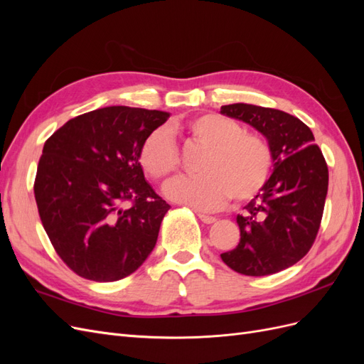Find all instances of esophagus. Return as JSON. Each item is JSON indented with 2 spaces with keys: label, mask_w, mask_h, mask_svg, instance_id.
Masks as SVG:
<instances>
[{
  "label": "esophagus",
  "mask_w": 364,
  "mask_h": 364,
  "mask_svg": "<svg viewBox=\"0 0 364 364\" xmlns=\"http://www.w3.org/2000/svg\"><path fill=\"white\" fill-rule=\"evenodd\" d=\"M199 218L202 220L205 225H213V223H215V220H217L215 217L208 215V214H199Z\"/></svg>",
  "instance_id": "obj_1"
}]
</instances>
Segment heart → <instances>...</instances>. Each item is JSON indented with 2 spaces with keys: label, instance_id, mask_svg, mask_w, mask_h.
Instances as JSON below:
<instances>
[{
  "label": "heart",
  "instance_id": "1",
  "mask_svg": "<svg viewBox=\"0 0 364 364\" xmlns=\"http://www.w3.org/2000/svg\"><path fill=\"white\" fill-rule=\"evenodd\" d=\"M206 149L197 162L199 176L179 178L165 186L171 200L202 211H211L230 200L253 199L267 183L273 168L270 141L259 132L245 130L237 119L220 114H202L174 127ZM138 159L155 182L168 179L181 168L179 150L168 130L149 132Z\"/></svg>",
  "mask_w": 364,
  "mask_h": 364
}]
</instances>
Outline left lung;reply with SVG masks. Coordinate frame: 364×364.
Instances as JSON below:
<instances>
[{"label":"left lung","instance_id":"obj_1","mask_svg":"<svg viewBox=\"0 0 364 364\" xmlns=\"http://www.w3.org/2000/svg\"><path fill=\"white\" fill-rule=\"evenodd\" d=\"M222 114L245 121L270 141L274 170L237 215L238 246L220 257L237 273L267 277L293 266L314 245L328 193V165L299 118L246 103L222 106Z\"/></svg>","mask_w":364,"mask_h":364}]
</instances>
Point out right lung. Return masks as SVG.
Masks as SVG:
<instances>
[{
	"label": "right lung",
	"mask_w": 364,
	"mask_h": 364,
	"mask_svg": "<svg viewBox=\"0 0 364 364\" xmlns=\"http://www.w3.org/2000/svg\"><path fill=\"white\" fill-rule=\"evenodd\" d=\"M168 114L109 106L75 117L46 141L33 190L43 229L79 277L112 282L156 245L170 205L146 182L138 151Z\"/></svg>",
	"instance_id": "right-lung-1"
}]
</instances>
